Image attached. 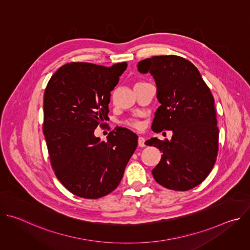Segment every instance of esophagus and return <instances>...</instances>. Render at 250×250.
Here are the masks:
<instances>
[{"label":"esophagus","instance_id":"esophagus-1","mask_svg":"<svg viewBox=\"0 0 250 250\" xmlns=\"http://www.w3.org/2000/svg\"><path fill=\"white\" fill-rule=\"evenodd\" d=\"M137 142H138V146L139 147H145L146 146V138H144L142 136H139L138 139H137Z\"/></svg>","mask_w":250,"mask_h":250}]
</instances>
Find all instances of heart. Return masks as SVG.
<instances>
[{
	"label": "heart",
	"instance_id": "heart-1",
	"mask_svg": "<svg viewBox=\"0 0 250 250\" xmlns=\"http://www.w3.org/2000/svg\"><path fill=\"white\" fill-rule=\"evenodd\" d=\"M126 125H127L128 126L133 127V128H136V129H138V128L141 127V124H140V122L137 121V120H129V121L126 122Z\"/></svg>",
	"mask_w": 250,
	"mask_h": 250
}]
</instances>
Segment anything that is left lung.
<instances>
[{
  "label": "left lung",
  "instance_id": "obj_1",
  "mask_svg": "<svg viewBox=\"0 0 250 250\" xmlns=\"http://www.w3.org/2000/svg\"><path fill=\"white\" fill-rule=\"evenodd\" d=\"M137 67L141 73L149 72L157 86L161 105L152 130L173 131L171 140L152 137L146 141L162 152L152 175L167 189L188 191L201 184L216 163L219 128L215 100L197 67L181 56H153Z\"/></svg>",
  "mask_w": 250,
  "mask_h": 250
}]
</instances>
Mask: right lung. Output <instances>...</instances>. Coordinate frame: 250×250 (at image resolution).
I'll use <instances>...</instances> for the list:
<instances>
[{
	"label": "right lung",
	"mask_w": 250,
	"mask_h": 250,
	"mask_svg": "<svg viewBox=\"0 0 250 250\" xmlns=\"http://www.w3.org/2000/svg\"><path fill=\"white\" fill-rule=\"evenodd\" d=\"M126 67V62L67 63L45 88L43 133L51 167L78 197L99 199L113 192L137 146V135L127 128L111 131L106 141L94 135L108 118L111 92Z\"/></svg>",
	"instance_id": "add662e5"
}]
</instances>
